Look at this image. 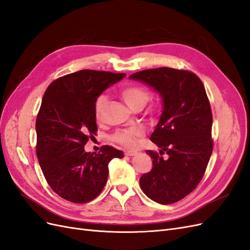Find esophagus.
Wrapping results in <instances>:
<instances>
[{
    "instance_id": "34e87169",
    "label": "esophagus",
    "mask_w": 250,
    "mask_h": 250,
    "mask_svg": "<svg viewBox=\"0 0 250 250\" xmlns=\"http://www.w3.org/2000/svg\"><path fill=\"white\" fill-rule=\"evenodd\" d=\"M138 152H135V151H127V152H125V155L126 156H133V155H137Z\"/></svg>"
}]
</instances>
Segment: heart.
I'll return each instance as SVG.
<instances>
[{
    "label": "heart",
    "mask_w": 250,
    "mask_h": 250,
    "mask_svg": "<svg viewBox=\"0 0 250 250\" xmlns=\"http://www.w3.org/2000/svg\"><path fill=\"white\" fill-rule=\"evenodd\" d=\"M121 96H122L123 100L130 108L138 106V105L144 106L150 98L149 90L146 87L138 85V84H130V85L125 86L122 90H121ZM106 101H107V97L105 95H100L98 97L96 105H95V111H96L97 118H99L101 116L104 105L106 103ZM142 135H143V130L141 128H135V129H128V130L118 132L116 134L115 140L122 146L129 149H133L138 147V144H139L138 140L139 138L142 137Z\"/></svg>",
    "instance_id": "heart-1"
}]
</instances>
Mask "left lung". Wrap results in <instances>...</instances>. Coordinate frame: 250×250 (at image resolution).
<instances>
[{
    "label": "left lung",
    "instance_id": "1",
    "mask_svg": "<svg viewBox=\"0 0 250 250\" xmlns=\"http://www.w3.org/2000/svg\"><path fill=\"white\" fill-rule=\"evenodd\" d=\"M162 98L163 112L150 137L161 148L151 150L152 169L140 178L142 191L161 204L185 198L198 186L213 151L210 105L201 80L192 72L158 67L129 76Z\"/></svg>",
    "mask_w": 250,
    "mask_h": 250
}]
</instances>
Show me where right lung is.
Returning <instances> with one entry per match:
<instances>
[{"label": "right lung", "instance_id": "1", "mask_svg": "<svg viewBox=\"0 0 250 250\" xmlns=\"http://www.w3.org/2000/svg\"><path fill=\"white\" fill-rule=\"evenodd\" d=\"M126 74L81 70L53 81L43 95L36 119V154L51 188L74 203L92 201L108 177V164L122 151L103 146L100 153L85 152L96 134L95 105L103 90Z\"/></svg>", "mask_w": 250, "mask_h": 250}]
</instances>
